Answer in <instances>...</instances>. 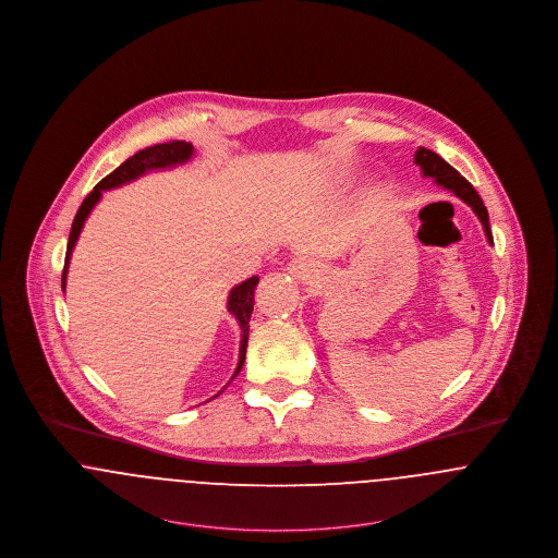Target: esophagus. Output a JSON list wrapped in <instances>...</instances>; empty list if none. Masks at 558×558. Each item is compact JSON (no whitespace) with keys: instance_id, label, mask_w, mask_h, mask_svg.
I'll return each instance as SVG.
<instances>
[{"instance_id":"esophagus-1","label":"esophagus","mask_w":558,"mask_h":558,"mask_svg":"<svg viewBox=\"0 0 558 558\" xmlns=\"http://www.w3.org/2000/svg\"><path fill=\"white\" fill-rule=\"evenodd\" d=\"M289 274L296 278L299 282H310L314 278L316 269H314V263L310 262V259L296 257V259L289 263Z\"/></svg>"}]
</instances>
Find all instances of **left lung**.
<instances>
[{"instance_id": "obj_1", "label": "left lung", "mask_w": 558, "mask_h": 558, "mask_svg": "<svg viewBox=\"0 0 558 558\" xmlns=\"http://www.w3.org/2000/svg\"><path fill=\"white\" fill-rule=\"evenodd\" d=\"M415 165L422 168V174H424V177H432L438 185H442L445 190L453 192L459 199H463V202L476 213V217H478L481 223H483V230H485L487 240L493 244L492 228H489V213H487V208H485L481 196L476 194V190L459 174L458 170H456L453 166L447 165L438 154H434L432 149H426V147H420V149L415 151Z\"/></svg>"}]
</instances>
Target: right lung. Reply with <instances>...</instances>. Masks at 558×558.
I'll list each match as a JSON object with an SVG mask.
<instances>
[{
	"label": "right lung",
	"instance_id": "right-lung-1",
	"mask_svg": "<svg viewBox=\"0 0 558 558\" xmlns=\"http://www.w3.org/2000/svg\"><path fill=\"white\" fill-rule=\"evenodd\" d=\"M194 156V145L192 143H185V141H170V143H160V145H154V147H145L141 151H136L132 158H129L124 165L118 166L111 174H107L105 179H100L97 183V187L86 196V199L82 202L75 219H73V226L69 231V242H66V255H65V267H63V291H65L66 284V271H69V259H71V253H73V246L80 238V231L84 228V221L88 219L90 210L97 206L102 192L107 190H116V187H122L126 183H131L134 179L143 177L145 172L149 170H162V168H172V166L185 165L190 158ZM259 284V278L253 276L248 280H244L242 284L233 287L228 296V312L231 316L238 320L240 325V356H238V366H235V373L233 377L240 373L244 359H246V345H248V320H251V314H253V305H255V289ZM231 377V379H233Z\"/></svg>",
	"mask_w": 558,
	"mask_h": 558
}]
</instances>
